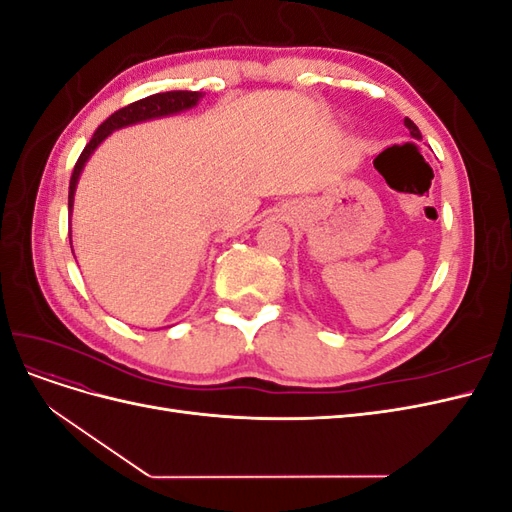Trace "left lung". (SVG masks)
I'll use <instances>...</instances> for the list:
<instances>
[{"label":"left lung","mask_w":512,"mask_h":512,"mask_svg":"<svg viewBox=\"0 0 512 512\" xmlns=\"http://www.w3.org/2000/svg\"><path fill=\"white\" fill-rule=\"evenodd\" d=\"M404 123H406V128L410 130V136H412V138H416V141H421V132H418V128L414 126V121L406 117V119H404Z\"/></svg>","instance_id":"8db88e82"}]
</instances>
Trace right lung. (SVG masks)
<instances>
[{"mask_svg": "<svg viewBox=\"0 0 512 512\" xmlns=\"http://www.w3.org/2000/svg\"><path fill=\"white\" fill-rule=\"evenodd\" d=\"M203 91H164V94H153L149 98L136 100L128 106L119 108L111 117H108L104 123H100L98 130L91 136V141L85 145L83 153L76 160V166L72 170L70 177V190H68V211L72 215V207H74V194H76V185H79L81 173L87 164V160L94 156V151L111 136L115 130L134 126V123H143V121H151V119H162V117H170V115H179L190 111L198 104V100L203 98ZM72 239V235H70ZM72 243V241H70ZM74 254V250H72Z\"/></svg>", "mask_w": 512, "mask_h": 512, "instance_id": "1", "label": "right lung"}]
</instances>
